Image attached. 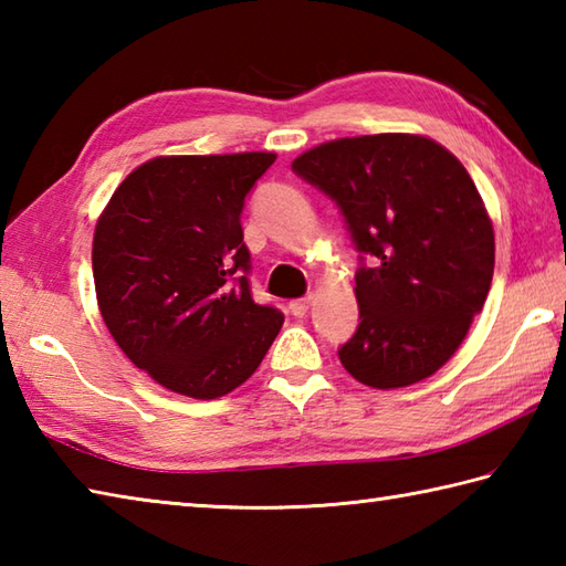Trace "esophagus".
I'll return each instance as SVG.
<instances>
[{
    "mask_svg": "<svg viewBox=\"0 0 566 566\" xmlns=\"http://www.w3.org/2000/svg\"><path fill=\"white\" fill-rule=\"evenodd\" d=\"M308 306H312V296H304V298H294V302L290 304L292 314L294 316H304L308 312Z\"/></svg>",
    "mask_w": 566,
    "mask_h": 566,
    "instance_id": "34e87169",
    "label": "esophagus"
}]
</instances>
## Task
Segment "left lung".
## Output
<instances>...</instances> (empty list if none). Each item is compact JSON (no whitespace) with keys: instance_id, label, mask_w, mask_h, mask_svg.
I'll list each match as a JSON object with an SVG mask.
<instances>
[{"instance_id":"left-lung-1","label":"left lung","mask_w":566,"mask_h":566,"mask_svg":"<svg viewBox=\"0 0 566 566\" xmlns=\"http://www.w3.org/2000/svg\"><path fill=\"white\" fill-rule=\"evenodd\" d=\"M292 169L334 198L373 258L356 274L360 324L343 368L375 390L434 375L493 280V223L467 166L424 135L385 132L318 144Z\"/></svg>"}]
</instances>
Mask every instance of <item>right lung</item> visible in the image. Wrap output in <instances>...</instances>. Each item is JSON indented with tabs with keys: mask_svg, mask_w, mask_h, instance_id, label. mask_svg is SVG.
I'll return each instance as SVG.
<instances>
[{
	"mask_svg": "<svg viewBox=\"0 0 566 566\" xmlns=\"http://www.w3.org/2000/svg\"><path fill=\"white\" fill-rule=\"evenodd\" d=\"M274 151L154 157L122 181L93 238L99 314L122 353L176 395L218 400L284 324L254 304L240 213Z\"/></svg>",
	"mask_w": 566,
	"mask_h": 566,
	"instance_id": "obj_1",
	"label": "right lung"
}]
</instances>
